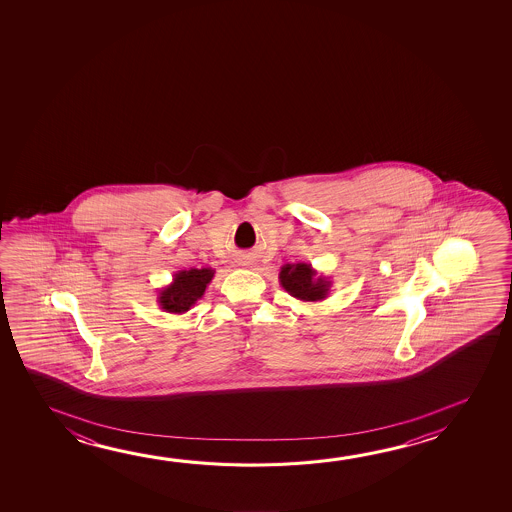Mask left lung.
<instances>
[{
	"label": "left lung",
	"instance_id": "1",
	"mask_svg": "<svg viewBox=\"0 0 512 512\" xmlns=\"http://www.w3.org/2000/svg\"><path fill=\"white\" fill-rule=\"evenodd\" d=\"M278 282L287 293L300 302H321L327 298L332 280L318 273L310 264H284L278 273Z\"/></svg>",
	"mask_w": 512,
	"mask_h": 512
}]
</instances>
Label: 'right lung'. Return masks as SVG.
<instances>
[{
  "instance_id": "right-lung-1",
  "label": "right lung",
  "mask_w": 512,
  "mask_h": 512,
  "mask_svg": "<svg viewBox=\"0 0 512 512\" xmlns=\"http://www.w3.org/2000/svg\"><path fill=\"white\" fill-rule=\"evenodd\" d=\"M212 268H191L176 271L173 282L159 291L160 309L169 314H185L205 294L207 285L214 278Z\"/></svg>"
}]
</instances>
